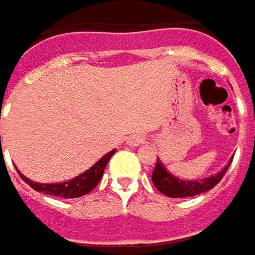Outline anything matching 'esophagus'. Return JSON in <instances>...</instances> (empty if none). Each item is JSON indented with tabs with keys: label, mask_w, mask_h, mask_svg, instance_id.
I'll use <instances>...</instances> for the list:
<instances>
[{
	"label": "esophagus",
	"mask_w": 255,
	"mask_h": 255,
	"mask_svg": "<svg viewBox=\"0 0 255 255\" xmlns=\"http://www.w3.org/2000/svg\"><path fill=\"white\" fill-rule=\"evenodd\" d=\"M143 142H144V137L140 136V134H132V136L128 137V144H129V146H133V147L142 144Z\"/></svg>",
	"instance_id": "34e87169"
}]
</instances>
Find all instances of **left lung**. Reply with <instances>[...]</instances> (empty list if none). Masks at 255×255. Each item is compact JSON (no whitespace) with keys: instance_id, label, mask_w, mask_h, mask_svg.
<instances>
[{"instance_id":"1","label":"left lung","mask_w":255,"mask_h":255,"mask_svg":"<svg viewBox=\"0 0 255 255\" xmlns=\"http://www.w3.org/2000/svg\"><path fill=\"white\" fill-rule=\"evenodd\" d=\"M231 160H233V157L219 173L209 176V177H204L203 180H184V179H180V177L171 174L170 171L166 169V166L163 164L162 160L157 159V163L154 166V170H153L152 174V181L157 190L163 193L164 196H169L173 199L197 196V194L211 190L223 179L224 173L230 167Z\"/></svg>"}]
</instances>
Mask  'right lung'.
I'll list each match as a JSON object with an SVG mask.
<instances>
[{"instance_id": "obj_1", "label": "right lung", "mask_w": 255, "mask_h": 255, "mask_svg": "<svg viewBox=\"0 0 255 255\" xmlns=\"http://www.w3.org/2000/svg\"><path fill=\"white\" fill-rule=\"evenodd\" d=\"M0 144H1V136H0ZM115 149L111 150L109 153H106L102 159H99L98 162L93 164L91 169H88L84 171L82 174L76 176L71 180L62 181V183H38V181L29 180L28 177H25L21 171L18 170L21 179L29 184L34 190L41 191L45 194H49V196H56V197H64V199H76V197H82L85 194H88L89 191H92L98 183L101 181L103 176V171L105 167L109 162V159L115 154Z\"/></svg>"}]
</instances>
